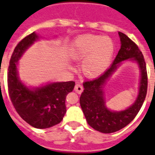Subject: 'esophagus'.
<instances>
[{"mask_svg":"<svg viewBox=\"0 0 155 155\" xmlns=\"http://www.w3.org/2000/svg\"><path fill=\"white\" fill-rule=\"evenodd\" d=\"M83 90H84V87H83V86L80 84H76L75 86V91L77 93H79V94H80V93H82Z\"/></svg>","mask_w":155,"mask_h":155,"instance_id":"34e87169","label":"esophagus"}]
</instances>
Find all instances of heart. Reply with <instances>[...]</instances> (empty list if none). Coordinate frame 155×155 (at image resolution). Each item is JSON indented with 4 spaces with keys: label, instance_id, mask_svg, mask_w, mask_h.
I'll return each mask as SVG.
<instances>
[{
    "label": "heart",
    "instance_id": "obj_1",
    "mask_svg": "<svg viewBox=\"0 0 155 155\" xmlns=\"http://www.w3.org/2000/svg\"><path fill=\"white\" fill-rule=\"evenodd\" d=\"M115 51L111 38L87 34L78 37L72 43L70 56L75 60H81L83 72L89 77L103 74L110 64Z\"/></svg>",
    "mask_w": 155,
    "mask_h": 155
}]
</instances>
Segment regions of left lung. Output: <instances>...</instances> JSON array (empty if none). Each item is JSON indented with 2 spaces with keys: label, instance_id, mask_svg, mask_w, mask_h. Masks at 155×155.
<instances>
[{
  "label": "left lung",
  "instance_id": "obj_1",
  "mask_svg": "<svg viewBox=\"0 0 155 155\" xmlns=\"http://www.w3.org/2000/svg\"><path fill=\"white\" fill-rule=\"evenodd\" d=\"M118 34L121 46L113 64L98 78L84 83V90L80 98V106L87 124L94 130L104 134L114 133L129 125L142 108L147 93L148 77L143 54L137 45L130 38L123 33ZM128 58L136 60L140 64L142 73L140 95L136 101L129 109L120 112H113L104 105L102 88L107 78L115 71L118 63Z\"/></svg>",
  "mask_w": 155,
  "mask_h": 155
}]
</instances>
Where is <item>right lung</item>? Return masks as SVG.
I'll list each match as a JSON object with an SVG mask.
<instances>
[{
	"mask_svg": "<svg viewBox=\"0 0 155 155\" xmlns=\"http://www.w3.org/2000/svg\"><path fill=\"white\" fill-rule=\"evenodd\" d=\"M38 39L35 32L27 35L14 48L8 68V92L13 107L23 120L38 129H47L60 123L66 113V97L72 92L74 81L53 83L29 89L18 79L17 64L25 50Z\"/></svg>",
	"mask_w": 155,
	"mask_h": 155,
	"instance_id": "right-lung-1",
	"label": "right lung"
}]
</instances>
